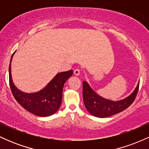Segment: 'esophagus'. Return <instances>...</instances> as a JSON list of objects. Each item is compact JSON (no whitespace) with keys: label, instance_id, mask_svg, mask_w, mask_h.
Masks as SVG:
<instances>
[{"label":"esophagus","instance_id":"obj_1","mask_svg":"<svg viewBox=\"0 0 149 149\" xmlns=\"http://www.w3.org/2000/svg\"><path fill=\"white\" fill-rule=\"evenodd\" d=\"M80 73V69H75L74 71H73V73H74L75 76H79Z\"/></svg>","mask_w":149,"mask_h":149}]
</instances>
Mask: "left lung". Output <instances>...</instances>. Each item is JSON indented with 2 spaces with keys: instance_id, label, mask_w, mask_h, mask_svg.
<instances>
[{
  "instance_id": "1",
  "label": "left lung",
  "mask_w": 149,
  "mask_h": 149,
  "mask_svg": "<svg viewBox=\"0 0 149 149\" xmlns=\"http://www.w3.org/2000/svg\"><path fill=\"white\" fill-rule=\"evenodd\" d=\"M139 83L130 96L122 100L113 102L100 97L90 88L86 81L83 83V95L85 107L92 115L107 118L123 111L133 103L139 90Z\"/></svg>"
}]
</instances>
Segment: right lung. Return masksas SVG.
<instances>
[{"mask_svg": "<svg viewBox=\"0 0 149 149\" xmlns=\"http://www.w3.org/2000/svg\"><path fill=\"white\" fill-rule=\"evenodd\" d=\"M14 53L11 57L9 66V82L15 100L24 109L36 116L46 117L55 113L61 104L63 87L66 80L73 75L72 70L57 73L40 91L25 93L18 90L12 80L11 61Z\"/></svg>", "mask_w": 149, "mask_h": 149, "instance_id": "1", "label": "right lung"}]
</instances>
